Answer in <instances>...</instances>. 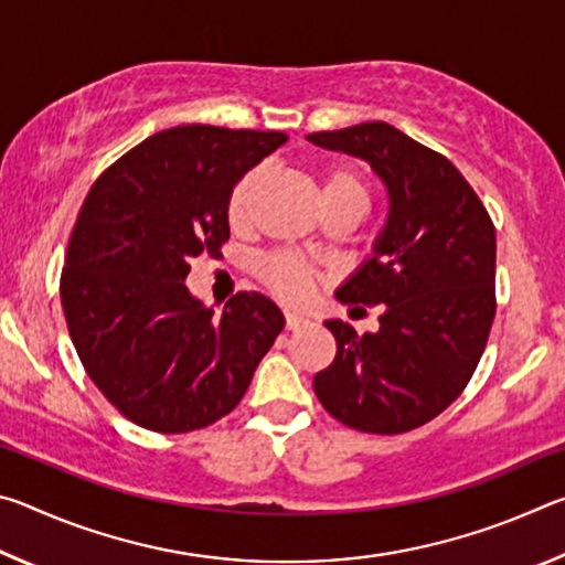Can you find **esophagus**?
<instances>
[{
  "label": "esophagus",
  "mask_w": 565,
  "mask_h": 565,
  "mask_svg": "<svg viewBox=\"0 0 565 565\" xmlns=\"http://www.w3.org/2000/svg\"><path fill=\"white\" fill-rule=\"evenodd\" d=\"M284 321H286V329L296 331L309 323V317H303V313H299V311H284Z\"/></svg>",
  "instance_id": "esophagus-1"
}]
</instances>
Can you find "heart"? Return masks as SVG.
Here are the masks:
<instances>
[{"instance_id": "heart-1", "label": "heart", "mask_w": 565, "mask_h": 565, "mask_svg": "<svg viewBox=\"0 0 565 565\" xmlns=\"http://www.w3.org/2000/svg\"><path fill=\"white\" fill-rule=\"evenodd\" d=\"M259 181H262V171L254 169L238 179L236 186L232 189L226 214H228V222L234 226H242L248 218L256 189H259ZM341 199L343 202H359L366 206V186H363L361 177L353 174L351 169H331L321 179V202H341ZM259 274L271 291L291 301L303 299V296L309 294L311 281H313L309 266L286 254L266 256V259L259 264Z\"/></svg>"}]
</instances>
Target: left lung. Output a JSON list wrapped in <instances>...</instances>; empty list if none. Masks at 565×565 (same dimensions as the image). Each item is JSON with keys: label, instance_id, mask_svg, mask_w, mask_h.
<instances>
[{"label": "left lung", "instance_id": "8db88e82", "mask_svg": "<svg viewBox=\"0 0 565 565\" xmlns=\"http://www.w3.org/2000/svg\"><path fill=\"white\" fill-rule=\"evenodd\" d=\"M311 145L356 157L388 194L371 256L337 289L381 303L379 331L323 321L337 359L313 376L329 414L356 431L404 434L448 408L473 376L495 313V228L451 161L386 121L317 131Z\"/></svg>", "mask_w": 565, "mask_h": 565}]
</instances>
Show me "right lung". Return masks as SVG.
<instances>
[{
  "label": "right lung",
  "mask_w": 565,
  "mask_h": 565,
  "mask_svg": "<svg viewBox=\"0 0 565 565\" xmlns=\"http://www.w3.org/2000/svg\"><path fill=\"white\" fill-rule=\"evenodd\" d=\"M281 131L209 124L164 129L94 181L62 271L76 353L124 416L189 434L232 411L284 329V313L238 291L216 313L191 296L196 256L222 254L236 181L286 145Z\"/></svg>",
  "instance_id": "add662e5"
}]
</instances>
